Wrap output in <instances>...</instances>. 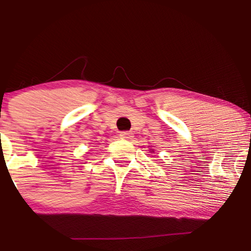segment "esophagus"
Listing matches in <instances>:
<instances>
[{"mask_svg": "<svg viewBox=\"0 0 251 251\" xmlns=\"http://www.w3.org/2000/svg\"><path fill=\"white\" fill-rule=\"evenodd\" d=\"M132 137H133V135H132L131 132H120V138H122V139L128 140L131 139Z\"/></svg>", "mask_w": 251, "mask_h": 251, "instance_id": "34e87169", "label": "esophagus"}]
</instances>
